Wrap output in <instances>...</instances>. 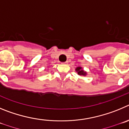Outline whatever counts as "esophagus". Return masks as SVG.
Listing matches in <instances>:
<instances>
[{"mask_svg":"<svg viewBox=\"0 0 129 129\" xmlns=\"http://www.w3.org/2000/svg\"><path fill=\"white\" fill-rule=\"evenodd\" d=\"M68 63V62H62V64H67V63Z\"/></svg>","mask_w":129,"mask_h":129,"instance_id":"obj_1","label":"esophagus"}]
</instances>
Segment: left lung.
<instances>
[{
    "instance_id": "obj_1",
    "label": "left lung",
    "mask_w": 129,
    "mask_h": 129,
    "mask_svg": "<svg viewBox=\"0 0 129 129\" xmlns=\"http://www.w3.org/2000/svg\"><path fill=\"white\" fill-rule=\"evenodd\" d=\"M76 71L77 72L78 74L79 75H82V76H85L87 74V73L85 71H84L83 70V69H82V67H78L76 68Z\"/></svg>"
}]
</instances>
